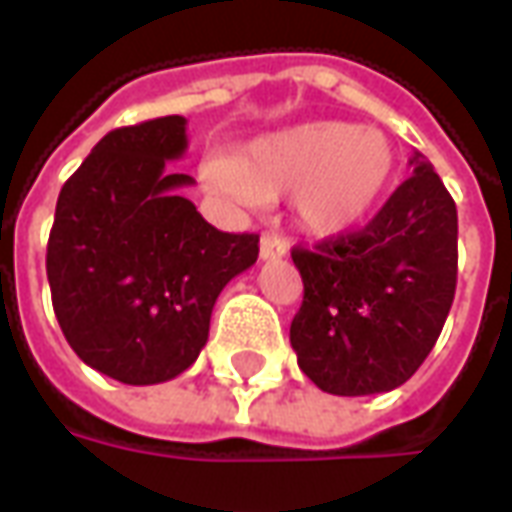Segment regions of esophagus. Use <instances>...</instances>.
Instances as JSON below:
<instances>
[{
    "label": "esophagus",
    "instance_id": "34e87169",
    "mask_svg": "<svg viewBox=\"0 0 512 512\" xmlns=\"http://www.w3.org/2000/svg\"><path fill=\"white\" fill-rule=\"evenodd\" d=\"M290 244L282 238V235H274V233H266L260 238V257L263 260H277V257H285L288 255Z\"/></svg>",
    "mask_w": 512,
    "mask_h": 512
}]
</instances>
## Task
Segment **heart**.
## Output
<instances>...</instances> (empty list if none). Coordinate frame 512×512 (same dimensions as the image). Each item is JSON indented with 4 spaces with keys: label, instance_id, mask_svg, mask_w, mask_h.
Segmentation results:
<instances>
[{
    "label": "heart",
    "instance_id": "b5f03b06",
    "mask_svg": "<svg viewBox=\"0 0 512 512\" xmlns=\"http://www.w3.org/2000/svg\"><path fill=\"white\" fill-rule=\"evenodd\" d=\"M395 169V147L381 131L321 120L257 136L235 158H208L200 172L241 205L293 194L307 233L340 235L376 213Z\"/></svg>",
    "mask_w": 512,
    "mask_h": 512
}]
</instances>
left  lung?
Returning a JSON list of instances; mask_svg holds the SVG:
<instances>
[{
  "label": "left lung",
  "instance_id": "8db88e82",
  "mask_svg": "<svg viewBox=\"0 0 512 512\" xmlns=\"http://www.w3.org/2000/svg\"><path fill=\"white\" fill-rule=\"evenodd\" d=\"M356 233L293 249L304 301L290 345L329 395L389 392L414 376L439 340L458 279V211L430 161Z\"/></svg>",
  "mask_w": 512,
  "mask_h": 512
}]
</instances>
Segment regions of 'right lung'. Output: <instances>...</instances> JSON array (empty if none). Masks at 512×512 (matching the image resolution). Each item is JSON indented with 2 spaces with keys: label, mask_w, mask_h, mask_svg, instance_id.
<instances>
[{
  "label": "right lung",
  "mask_w": 512,
  "mask_h": 512,
  "mask_svg": "<svg viewBox=\"0 0 512 512\" xmlns=\"http://www.w3.org/2000/svg\"><path fill=\"white\" fill-rule=\"evenodd\" d=\"M186 117L115 128L65 180L46 249L51 304L84 365L120 384L180 376L208 343L224 285L257 260L255 233H222L169 172Z\"/></svg>",
  "instance_id": "right-lung-1"
}]
</instances>
